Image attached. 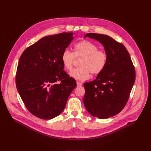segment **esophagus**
Here are the masks:
<instances>
[{
	"mask_svg": "<svg viewBox=\"0 0 151 151\" xmlns=\"http://www.w3.org/2000/svg\"><path fill=\"white\" fill-rule=\"evenodd\" d=\"M76 84H77L78 87H81V86L82 85V83H81V82H78V81L76 82Z\"/></svg>",
	"mask_w": 151,
	"mask_h": 151,
	"instance_id": "esophagus-1",
	"label": "esophagus"
}]
</instances>
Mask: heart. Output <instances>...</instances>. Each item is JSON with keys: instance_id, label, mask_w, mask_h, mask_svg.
<instances>
[{"instance_id": "heart-1", "label": "heart", "mask_w": 151, "mask_h": 151, "mask_svg": "<svg viewBox=\"0 0 151 151\" xmlns=\"http://www.w3.org/2000/svg\"><path fill=\"white\" fill-rule=\"evenodd\" d=\"M75 57L81 58L79 67L72 70L70 75L72 77L80 80L85 81L89 79L91 73L97 75L104 69L107 63V54L88 40H81L74 45L73 52L65 50L61 57L63 67L70 71L73 67Z\"/></svg>"}]
</instances>
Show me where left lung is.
Returning <instances> with one entry per match:
<instances>
[{
	"mask_svg": "<svg viewBox=\"0 0 151 151\" xmlns=\"http://www.w3.org/2000/svg\"><path fill=\"white\" fill-rule=\"evenodd\" d=\"M86 37L96 39L103 45L107 63L95 80L83 83V104L91 115L106 119L119 113L127 104L135 82V69L121 43L102 34L87 33Z\"/></svg>",
	"mask_w": 151,
	"mask_h": 151,
	"instance_id": "obj_1",
	"label": "left lung"
}]
</instances>
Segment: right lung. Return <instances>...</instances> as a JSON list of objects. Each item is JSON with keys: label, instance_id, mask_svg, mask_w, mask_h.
I'll return each instance as SVG.
<instances>
[{"label": "right lung", "instance_id": "right-lung-1", "mask_svg": "<svg viewBox=\"0 0 151 151\" xmlns=\"http://www.w3.org/2000/svg\"><path fill=\"white\" fill-rule=\"evenodd\" d=\"M73 33L47 36L21 54L16 73L18 93L28 111L43 119L59 115L76 87L63 70L62 53L73 40Z\"/></svg>", "mask_w": 151, "mask_h": 151}]
</instances>
